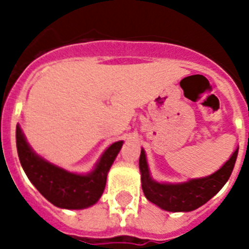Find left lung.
Segmentation results:
<instances>
[{
    "label": "left lung",
    "instance_id": "1",
    "mask_svg": "<svg viewBox=\"0 0 249 249\" xmlns=\"http://www.w3.org/2000/svg\"><path fill=\"white\" fill-rule=\"evenodd\" d=\"M238 149L224 163L221 169L213 175L198 179H191L186 183L164 184L155 182L149 177L144 151H141L140 171L142 179V190L152 203L169 212H190L210 201L226 184L236 164Z\"/></svg>",
    "mask_w": 249,
    "mask_h": 249
}]
</instances>
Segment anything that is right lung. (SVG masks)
<instances>
[{"label": "right lung", "instance_id": "1", "mask_svg": "<svg viewBox=\"0 0 249 249\" xmlns=\"http://www.w3.org/2000/svg\"><path fill=\"white\" fill-rule=\"evenodd\" d=\"M122 143L120 141L111 144L91 175H73L35 155L26 142L21 128L16 127L17 153L28 179L51 203L67 210L86 208L100 199L105 191L107 173Z\"/></svg>", "mask_w": 249, "mask_h": 249}]
</instances>
